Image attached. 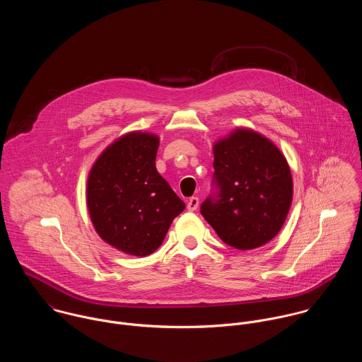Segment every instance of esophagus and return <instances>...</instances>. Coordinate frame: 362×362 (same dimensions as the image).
Returning <instances> with one entry per match:
<instances>
[{"instance_id": "obj_1", "label": "esophagus", "mask_w": 362, "mask_h": 362, "mask_svg": "<svg viewBox=\"0 0 362 362\" xmlns=\"http://www.w3.org/2000/svg\"><path fill=\"white\" fill-rule=\"evenodd\" d=\"M199 208V199L197 197H192L187 201V209L189 211H196Z\"/></svg>"}]
</instances>
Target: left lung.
Here are the masks:
<instances>
[{"mask_svg": "<svg viewBox=\"0 0 362 362\" xmlns=\"http://www.w3.org/2000/svg\"><path fill=\"white\" fill-rule=\"evenodd\" d=\"M218 193L201 204V215L221 240L251 250L272 240L293 200V180L281 150L262 134L236 129L214 146Z\"/></svg>", "mask_w": 362, "mask_h": 362, "instance_id": "8db88e82", "label": "left lung"}]
</instances>
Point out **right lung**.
<instances>
[{"instance_id": "1", "label": "right lung", "mask_w": 362, "mask_h": 362, "mask_svg": "<svg viewBox=\"0 0 362 362\" xmlns=\"http://www.w3.org/2000/svg\"><path fill=\"white\" fill-rule=\"evenodd\" d=\"M160 139L130 132L108 146L87 180V208L98 236L126 254L146 257L165 239L185 202L157 172Z\"/></svg>"}]
</instances>
